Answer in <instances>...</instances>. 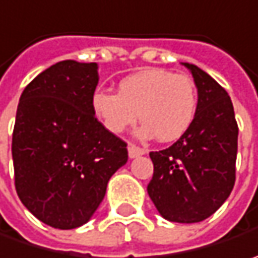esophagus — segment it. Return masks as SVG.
Instances as JSON below:
<instances>
[{
  "label": "esophagus",
  "mask_w": 258,
  "mask_h": 258,
  "mask_svg": "<svg viewBox=\"0 0 258 258\" xmlns=\"http://www.w3.org/2000/svg\"><path fill=\"white\" fill-rule=\"evenodd\" d=\"M146 153L144 149H140V147H137L136 144H128V156L130 159H136V157H139V156H143Z\"/></svg>",
  "instance_id": "34e87169"
}]
</instances>
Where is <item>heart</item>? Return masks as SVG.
<instances>
[{"label": "heart", "instance_id": "b5f03b06", "mask_svg": "<svg viewBox=\"0 0 258 258\" xmlns=\"http://www.w3.org/2000/svg\"><path fill=\"white\" fill-rule=\"evenodd\" d=\"M96 118L112 134H121L139 115L141 139L162 143L179 140L192 127L198 111L195 81L167 69H146L125 76L118 94L96 89L91 98Z\"/></svg>", "mask_w": 258, "mask_h": 258}]
</instances>
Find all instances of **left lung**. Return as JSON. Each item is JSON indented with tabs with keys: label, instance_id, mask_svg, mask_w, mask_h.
<instances>
[{
	"label": "left lung",
	"instance_id": "left-lung-1",
	"mask_svg": "<svg viewBox=\"0 0 258 258\" xmlns=\"http://www.w3.org/2000/svg\"><path fill=\"white\" fill-rule=\"evenodd\" d=\"M195 81L192 127L169 149L151 151L149 196L163 218L192 224L211 217L235 183L238 125L230 95L207 72L183 63Z\"/></svg>",
	"mask_w": 258,
	"mask_h": 258
}]
</instances>
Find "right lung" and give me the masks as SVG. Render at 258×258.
I'll list each match as a JSON object with an SVG mask.
<instances>
[{"label": "right lung", "mask_w": 258, "mask_h": 258, "mask_svg": "<svg viewBox=\"0 0 258 258\" xmlns=\"http://www.w3.org/2000/svg\"><path fill=\"white\" fill-rule=\"evenodd\" d=\"M98 81L96 63L63 60L37 75L20 96L11 147L16 190L53 228L86 224L109 177L128 160L127 143L92 111Z\"/></svg>", "instance_id": "obj_1"}]
</instances>
